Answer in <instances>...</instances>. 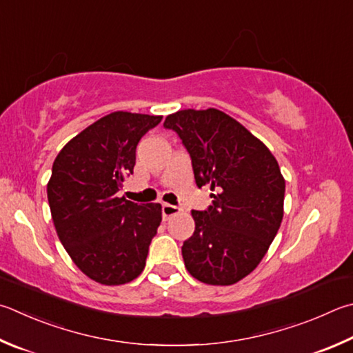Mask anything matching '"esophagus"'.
Wrapping results in <instances>:
<instances>
[{
	"label": "esophagus",
	"mask_w": 353,
	"mask_h": 353,
	"mask_svg": "<svg viewBox=\"0 0 353 353\" xmlns=\"http://www.w3.org/2000/svg\"><path fill=\"white\" fill-rule=\"evenodd\" d=\"M177 213H181V208H179V207H174V205H170V203H163L162 205L163 221H168L171 216H174Z\"/></svg>",
	"instance_id": "obj_1"
}]
</instances>
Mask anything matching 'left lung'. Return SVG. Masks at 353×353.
Segmentation results:
<instances>
[{
	"mask_svg": "<svg viewBox=\"0 0 353 353\" xmlns=\"http://www.w3.org/2000/svg\"><path fill=\"white\" fill-rule=\"evenodd\" d=\"M163 126L190 152L196 185H210L213 203L191 211L194 233L182 256L193 278L232 285L264 258L284 216L285 181L270 150L245 126L214 108L170 114Z\"/></svg>",
	"mask_w": 353,
	"mask_h": 353,
	"instance_id": "8db88e82",
	"label": "left lung"
}]
</instances>
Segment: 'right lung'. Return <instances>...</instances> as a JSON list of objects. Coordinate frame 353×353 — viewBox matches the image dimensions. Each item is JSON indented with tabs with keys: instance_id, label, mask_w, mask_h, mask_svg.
<instances>
[{
	"instance_id": "1",
	"label": "right lung",
	"mask_w": 353,
	"mask_h": 353,
	"mask_svg": "<svg viewBox=\"0 0 353 353\" xmlns=\"http://www.w3.org/2000/svg\"><path fill=\"white\" fill-rule=\"evenodd\" d=\"M162 115L111 112L69 140L48 183L50 214L70 259L95 283L120 285L143 272L162 222L160 203L117 197L136 148Z\"/></svg>"
}]
</instances>
